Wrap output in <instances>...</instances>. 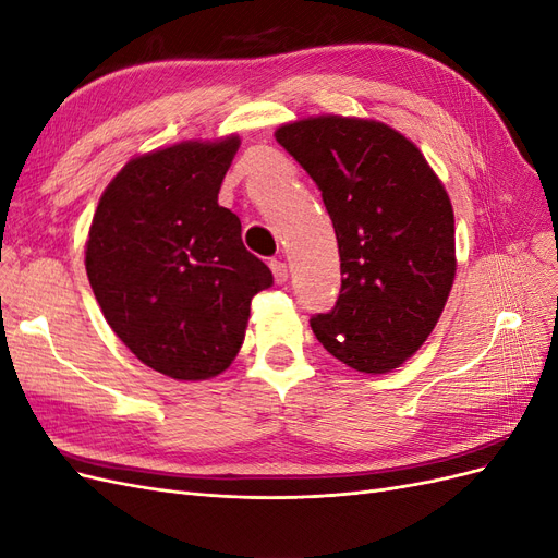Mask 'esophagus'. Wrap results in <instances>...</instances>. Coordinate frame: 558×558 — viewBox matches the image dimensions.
Returning <instances> with one entry per match:
<instances>
[{
	"label": "esophagus",
	"mask_w": 558,
	"mask_h": 558,
	"mask_svg": "<svg viewBox=\"0 0 558 558\" xmlns=\"http://www.w3.org/2000/svg\"><path fill=\"white\" fill-rule=\"evenodd\" d=\"M269 267H272V275H275L277 283L289 281V265H286L283 260H272L269 263Z\"/></svg>",
	"instance_id": "esophagus-1"
}]
</instances>
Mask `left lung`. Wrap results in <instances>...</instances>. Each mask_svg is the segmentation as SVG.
Returning <instances> with one entry per match:
<instances>
[{"mask_svg":"<svg viewBox=\"0 0 558 558\" xmlns=\"http://www.w3.org/2000/svg\"><path fill=\"white\" fill-rule=\"evenodd\" d=\"M275 137L318 185L340 248V298L312 316L316 340L359 373H391L428 340L453 286L445 185L412 140L373 118L310 116Z\"/></svg>","mask_w":558,"mask_h":558,"instance_id":"obj_1","label":"left lung"}]
</instances>
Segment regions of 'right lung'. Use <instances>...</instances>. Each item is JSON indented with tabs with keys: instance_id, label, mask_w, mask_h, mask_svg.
I'll use <instances>...</instances> for the list:
<instances>
[{
	"instance_id": "add662e5",
	"label": "right lung",
	"mask_w": 558,
	"mask_h": 558,
	"mask_svg": "<svg viewBox=\"0 0 558 558\" xmlns=\"http://www.w3.org/2000/svg\"><path fill=\"white\" fill-rule=\"evenodd\" d=\"M238 134L134 156L95 209L86 272L107 324L144 365L181 379L221 375L238 356L251 298L272 286L218 205Z\"/></svg>"
}]
</instances>
